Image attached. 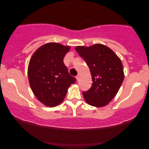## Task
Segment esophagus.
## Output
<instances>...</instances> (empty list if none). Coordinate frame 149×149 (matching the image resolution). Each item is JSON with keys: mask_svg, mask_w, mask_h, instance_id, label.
I'll return each instance as SVG.
<instances>
[{"mask_svg": "<svg viewBox=\"0 0 149 149\" xmlns=\"http://www.w3.org/2000/svg\"><path fill=\"white\" fill-rule=\"evenodd\" d=\"M79 77H80V74H79V73H78V74H77V77H76V79H77V81H79Z\"/></svg>", "mask_w": 149, "mask_h": 149, "instance_id": "1", "label": "esophagus"}]
</instances>
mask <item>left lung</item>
Listing matches in <instances>:
<instances>
[{
    "label": "left lung",
    "instance_id": "1",
    "mask_svg": "<svg viewBox=\"0 0 149 149\" xmlns=\"http://www.w3.org/2000/svg\"><path fill=\"white\" fill-rule=\"evenodd\" d=\"M75 50L88 65L92 85L83 95L88 104L95 107L107 105L117 94L124 79L123 64L111 49L102 44L77 46Z\"/></svg>",
    "mask_w": 149,
    "mask_h": 149
}]
</instances>
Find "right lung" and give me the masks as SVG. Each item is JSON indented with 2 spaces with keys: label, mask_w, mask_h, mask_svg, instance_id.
Here are the masks:
<instances>
[{
  "label": "right lung",
  "mask_w": 149,
  "mask_h": 149,
  "mask_svg": "<svg viewBox=\"0 0 149 149\" xmlns=\"http://www.w3.org/2000/svg\"><path fill=\"white\" fill-rule=\"evenodd\" d=\"M70 46L48 42L40 46L30 58L28 77L36 98L48 107H54L64 100L67 91L75 79L63 62Z\"/></svg>",
  "instance_id": "right-lung-1"
}]
</instances>
